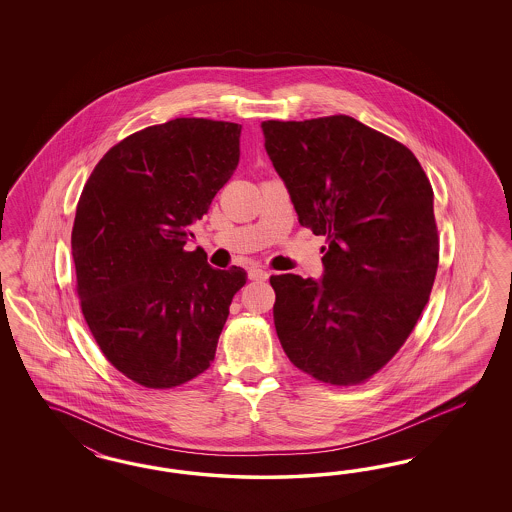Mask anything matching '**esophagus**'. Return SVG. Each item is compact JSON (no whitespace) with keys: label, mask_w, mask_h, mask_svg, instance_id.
<instances>
[{"label":"esophagus","mask_w":512,"mask_h":512,"mask_svg":"<svg viewBox=\"0 0 512 512\" xmlns=\"http://www.w3.org/2000/svg\"><path fill=\"white\" fill-rule=\"evenodd\" d=\"M268 272L263 270V268H251L249 270V279H253V281H266L268 279Z\"/></svg>","instance_id":"34e87169"}]
</instances>
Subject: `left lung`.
Here are the masks:
<instances>
[{"label": "left lung", "instance_id": "left-lung-1", "mask_svg": "<svg viewBox=\"0 0 512 512\" xmlns=\"http://www.w3.org/2000/svg\"><path fill=\"white\" fill-rule=\"evenodd\" d=\"M298 221L326 236L325 276H272L274 325L298 370L353 387L383 370L434 287V189L419 159L355 118L263 122Z\"/></svg>", "mask_w": 512, "mask_h": 512}]
</instances>
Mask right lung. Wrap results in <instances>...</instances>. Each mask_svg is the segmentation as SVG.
<instances>
[{
  "instance_id": "obj_1",
  "label": "right lung",
  "mask_w": 512,
  "mask_h": 512,
  "mask_svg": "<svg viewBox=\"0 0 512 512\" xmlns=\"http://www.w3.org/2000/svg\"><path fill=\"white\" fill-rule=\"evenodd\" d=\"M242 125L176 118L114 144L95 165L71 233L77 295L93 340L140 387H180L206 372L246 285L186 251L240 159Z\"/></svg>"
}]
</instances>
